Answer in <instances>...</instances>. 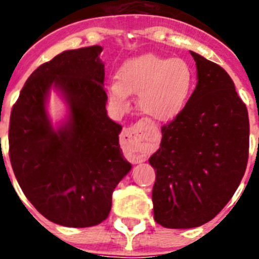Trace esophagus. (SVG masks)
Here are the masks:
<instances>
[{
    "label": "esophagus",
    "mask_w": 259,
    "mask_h": 259,
    "mask_svg": "<svg viewBox=\"0 0 259 259\" xmlns=\"http://www.w3.org/2000/svg\"><path fill=\"white\" fill-rule=\"evenodd\" d=\"M149 137H150L149 127L145 126V124L143 122H138V124L125 129L122 133L125 144H127L130 150L142 156L149 146Z\"/></svg>",
    "instance_id": "obj_1"
}]
</instances>
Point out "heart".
<instances>
[{"label":"heart","instance_id":"b5f03b06","mask_svg":"<svg viewBox=\"0 0 259 259\" xmlns=\"http://www.w3.org/2000/svg\"><path fill=\"white\" fill-rule=\"evenodd\" d=\"M193 71L185 60L154 54L127 60L116 81L109 83L108 96L117 109H125L129 95L138 94V108L149 119L166 121L184 108L193 88Z\"/></svg>","mask_w":259,"mask_h":259}]
</instances>
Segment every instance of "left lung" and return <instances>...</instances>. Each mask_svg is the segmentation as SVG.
<instances>
[{
  "instance_id": "8db88e82",
  "label": "left lung",
  "mask_w": 259,
  "mask_h": 259,
  "mask_svg": "<svg viewBox=\"0 0 259 259\" xmlns=\"http://www.w3.org/2000/svg\"><path fill=\"white\" fill-rule=\"evenodd\" d=\"M198 82L183 110L161 127L155 169L154 219L165 228H194L211 221L244 176L249 120L231 76L190 51Z\"/></svg>"
}]
</instances>
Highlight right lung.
<instances>
[{"mask_svg":"<svg viewBox=\"0 0 259 259\" xmlns=\"http://www.w3.org/2000/svg\"><path fill=\"white\" fill-rule=\"evenodd\" d=\"M101 46L69 50L38 66L10 117V160L26 198L45 218L72 228L108 218L111 195L132 169L119 145L121 125L106 114ZM55 87L69 117L54 130L46 111Z\"/></svg>","mask_w":259,"mask_h":259,"instance_id":"obj_1","label":"right lung"}]
</instances>
